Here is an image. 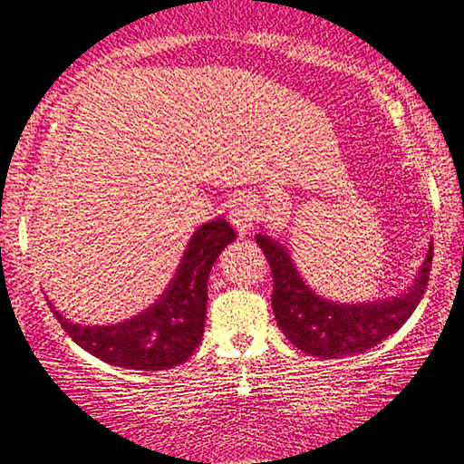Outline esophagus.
<instances>
[{
  "instance_id": "34e87169",
  "label": "esophagus",
  "mask_w": 464,
  "mask_h": 464,
  "mask_svg": "<svg viewBox=\"0 0 464 464\" xmlns=\"http://www.w3.org/2000/svg\"><path fill=\"white\" fill-rule=\"evenodd\" d=\"M227 217H229L231 225L235 227V231H237L241 237L250 233L254 225V217H256V206H254L250 195H235V198L229 201V212H227Z\"/></svg>"
}]
</instances>
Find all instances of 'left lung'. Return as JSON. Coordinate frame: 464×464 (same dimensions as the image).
I'll use <instances>...</instances> for the list:
<instances>
[{"mask_svg":"<svg viewBox=\"0 0 464 464\" xmlns=\"http://www.w3.org/2000/svg\"><path fill=\"white\" fill-rule=\"evenodd\" d=\"M256 244L265 252L273 273V313L285 338L303 353L334 360L355 355L393 334L408 322L427 290L433 241L422 263L419 277L406 295L372 300V303L343 304L315 295L300 277L295 260L279 241L258 233Z\"/></svg>","mask_w":464,"mask_h":464,"instance_id":"1","label":"left lung"}]
</instances>
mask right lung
I'll return each mask as SVG.
<instances>
[{"label":"right lung","mask_w":464,"mask_h":464,"mask_svg":"<svg viewBox=\"0 0 464 464\" xmlns=\"http://www.w3.org/2000/svg\"><path fill=\"white\" fill-rule=\"evenodd\" d=\"M237 237L225 218L204 223L187 244L179 269L147 311L111 325H80L54 311L64 332L99 360L130 370H168L187 362L204 336L208 276Z\"/></svg>","instance_id":"right-lung-1"}]
</instances>
